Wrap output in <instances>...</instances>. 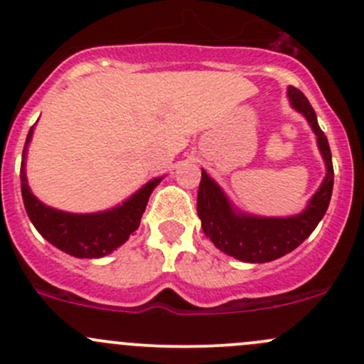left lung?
<instances>
[{"instance_id": "left-lung-1", "label": "left lung", "mask_w": 364, "mask_h": 364, "mask_svg": "<svg viewBox=\"0 0 364 364\" xmlns=\"http://www.w3.org/2000/svg\"><path fill=\"white\" fill-rule=\"evenodd\" d=\"M288 97L291 107L308 119L309 126L315 132L316 144L327 168L322 185L302 213L295 217H254L240 213L204 168L200 176L197 215L200 218L204 235L222 252L247 263H267L297 249L315 231L326 215L333 196L334 168L327 136L320 129L316 114L308 97L295 87H288Z\"/></svg>"}]
</instances>
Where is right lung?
Instances as JSON below:
<instances>
[{"label":"right lung","mask_w":364,"mask_h":364,"mask_svg":"<svg viewBox=\"0 0 364 364\" xmlns=\"http://www.w3.org/2000/svg\"><path fill=\"white\" fill-rule=\"evenodd\" d=\"M33 128L28 132L26 144L21 161V192H23L24 208L31 224L48 240L51 245L58 247L63 252L74 257H103L121 247L135 229H139L140 218L146 211L147 200L154 186L161 178L153 179L136 193H133L121 206L100 213H67L42 204L31 193L24 172L28 144H30Z\"/></svg>","instance_id":"add662e5"}]
</instances>
